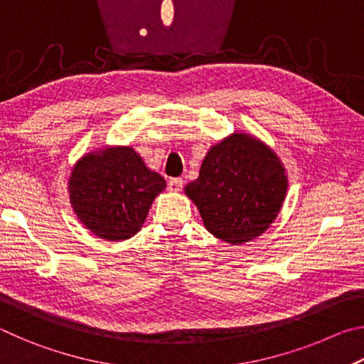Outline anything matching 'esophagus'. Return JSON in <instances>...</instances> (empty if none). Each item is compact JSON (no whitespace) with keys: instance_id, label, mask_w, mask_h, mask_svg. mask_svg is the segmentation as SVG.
Returning <instances> with one entry per match:
<instances>
[{"instance_id":"esophagus-1","label":"esophagus","mask_w":364,"mask_h":364,"mask_svg":"<svg viewBox=\"0 0 364 364\" xmlns=\"http://www.w3.org/2000/svg\"><path fill=\"white\" fill-rule=\"evenodd\" d=\"M183 188V180L181 178H170L168 180V189L173 191V193H178Z\"/></svg>"}]
</instances>
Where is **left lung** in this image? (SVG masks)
<instances>
[{"instance_id": "1", "label": "left lung", "mask_w": 364, "mask_h": 364, "mask_svg": "<svg viewBox=\"0 0 364 364\" xmlns=\"http://www.w3.org/2000/svg\"><path fill=\"white\" fill-rule=\"evenodd\" d=\"M281 159L255 136L232 133L210 147L199 178L184 188L208 232L239 245L268 230L287 193Z\"/></svg>"}]
</instances>
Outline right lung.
Returning a JSON list of instances; mask_svg holds the SVG:
<instances>
[{
    "instance_id": "add662e5",
    "label": "right lung",
    "mask_w": 364,
    "mask_h": 364,
    "mask_svg": "<svg viewBox=\"0 0 364 364\" xmlns=\"http://www.w3.org/2000/svg\"><path fill=\"white\" fill-rule=\"evenodd\" d=\"M167 183L130 146H107L73 165L69 197L78 221L106 241H125L143 226Z\"/></svg>"
}]
</instances>
